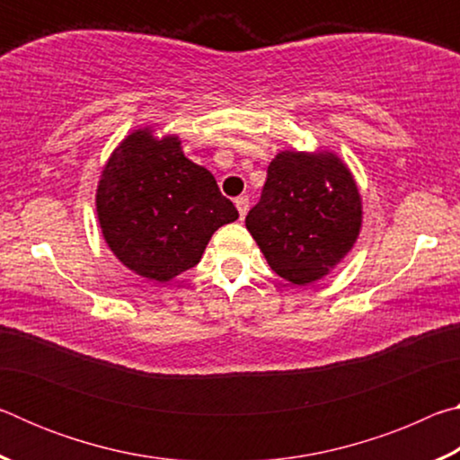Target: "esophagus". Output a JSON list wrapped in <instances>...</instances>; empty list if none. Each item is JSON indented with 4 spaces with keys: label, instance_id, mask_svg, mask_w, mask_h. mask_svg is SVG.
I'll return each mask as SVG.
<instances>
[{
    "label": "esophagus",
    "instance_id": "1",
    "mask_svg": "<svg viewBox=\"0 0 460 460\" xmlns=\"http://www.w3.org/2000/svg\"><path fill=\"white\" fill-rule=\"evenodd\" d=\"M235 207H237V211H239V219H243V217H245L247 211H249V199H247V197L235 199Z\"/></svg>",
    "mask_w": 460,
    "mask_h": 460
}]
</instances>
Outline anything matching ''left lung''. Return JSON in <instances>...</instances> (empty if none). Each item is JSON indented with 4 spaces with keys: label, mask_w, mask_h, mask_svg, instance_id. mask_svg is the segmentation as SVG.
I'll return each instance as SVG.
<instances>
[{
    "label": "left lung",
    "mask_w": 460,
    "mask_h": 460,
    "mask_svg": "<svg viewBox=\"0 0 460 460\" xmlns=\"http://www.w3.org/2000/svg\"><path fill=\"white\" fill-rule=\"evenodd\" d=\"M245 225L270 268L305 286L329 274L353 247L361 227L359 192L337 155L282 152L268 166Z\"/></svg>",
    "instance_id": "1"
}]
</instances>
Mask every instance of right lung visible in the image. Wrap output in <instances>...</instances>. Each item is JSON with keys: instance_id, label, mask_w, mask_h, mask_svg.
Here are the masks:
<instances>
[{"instance_id": "obj_1", "label": "right lung", "mask_w": 460, "mask_h": 460, "mask_svg": "<svg viewBox=\"0 0 460 460\" xmlns=\"http://www.w3.org/2000/svg\"><path fill=\"white\" fill-rule=\"evenodd\" d=\"M103 237L131 271L168 282L200 261L213 233L239 213L178 137L134 131L109 158L97 189Z\"/></svg>"}]
</instances>
